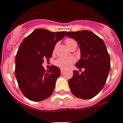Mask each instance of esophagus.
Segmentation results:
<instances>
[{
	"label": "esophagus",
	"instance_id": "34e87169",
	"mask_svg": "<svg viewBox=\"0 0 123 123\" xmlns=\"http://www.w3.org/2000/svg\"><path fill=\"white\" fill-rule=\"evenodd\" d=\"M60 70H61V73H62V74L65 72V70H63V69H61Z\"/></svg>",
	"mask_w": 123,
	"mask_h": 123
}]
</instances>
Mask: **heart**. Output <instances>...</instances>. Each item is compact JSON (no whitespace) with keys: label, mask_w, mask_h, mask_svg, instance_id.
<instances>
[{"label":"heart","mask_w":123,"mask_h":123,"mask_svg":"<svg viewBox=\"0 0 123 123\" xmlns=\"http://www.w3.org/2000/svg\"><path fill=\"white\" fill-rule=\"evenodd\" d=\"M73 39H67L65 40V44L68 48L69 46L73 42H74ZM75 59L73 57H68V58H60L55 61V65L62 68L66 69L68 68L71 66V65L74 63Z\"/></svg>","instance_id":"heart-1"}]
</instances>
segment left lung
Here are the masks:
<instances>
[{
	"instance_id": "1",
	"label": "left lung",
	"mask_w": 123,
	"mask_h": 123,
	"mask_svg": "<svg viewBox=\"0 0 123 123\" xmlns=\"http://www.w3.org/2000/svg\"><path fill=\"white\" fill-rule=\"evenodd\" d=\"M67 36L78 43L81 58L75 66L84 68L81 74L73 72V77L68 80L71 92L78 98L91 99L104 87L110 70V56L105 44L99 36L87 30L68 32Z\"/></svg>"
}]
</instances>
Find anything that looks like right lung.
I'll list each match as a JSON object with an SVG mask.
<instances>
[{"instance_id":"right-lung-1","label":"right lung","mask_w":123,"mask_h":123,"mask_svg":"<svg viewBox=\"0 0 123 123\" xmlns=\"http://www.w3.org/2000/svg\"><path fill=\"white\" fill-rule=\"evenodd\" d=\"M66 33L36 29L21 43L16 56L15 75L19 89L30 100L41 101L53 94L60 70L51 65L46 71L42 64L52 56L55 46Z\"/></svg>"}]
</instances>
